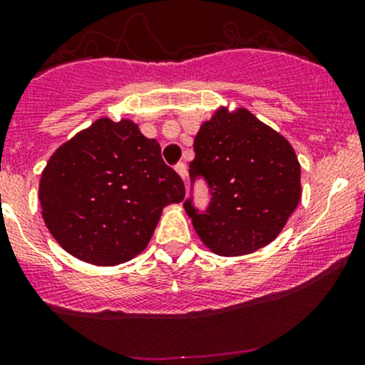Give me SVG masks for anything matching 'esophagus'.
Listing matches in <instances>:
<instances>
[{"label":"esophagus","mask_w":365,"mask_h":365,"mask_svg":"<svg viewBox=\"0 0 365 365\" xmlns=\"http://www.w3.org/2000/svg\"><path fill=\"white\" fill-rule=\"evenodd\" d=\"M175 172H178V174L181 175L182 179H186V174H187V170H186V163L179 162L178 165H175Z\"/></svg>","instance_id":"34e87169"}]
</instances>
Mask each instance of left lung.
Returning <instances> with one entry per match:
<instances>
[{"instance_id": "1", "label": "left lung", "mask_w": 365, "mask_h": 365, "mask_svg": "<svg viewBox=\"0 0 365 365\" xmlns=\"http://www.w3.org/2000/svg\"><path fill=\"white\" fill-rule=\"evenodd\" d=\"M191 197L184 210L202 242L219 256L250 254L275 240L301 198V168L292 146L247 109H219L195 137ZM211 200L194 205V184Z\"/></svg>"}]
</instances>
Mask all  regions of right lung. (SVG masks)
Here are the masks:
<instances>
[{
    "label": "right lung",
    "mask_w": 365,
    "mask_h": 365,
    "mask_svg": "<svg viewBox=\"0 0 365 365\" xmlns=\"http://www.w3.org/2000/svg\"><path fill=\"white\" fill-rule=\"evenodd\" d=\"M184 193L160 144L130 120H97L53 153L40 181L46 228L69 254L97 266L143 252L163 207Z\"/></svg>",
    "instance_id": "obj_1"
}]
</instances>
